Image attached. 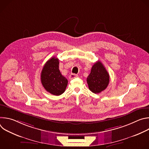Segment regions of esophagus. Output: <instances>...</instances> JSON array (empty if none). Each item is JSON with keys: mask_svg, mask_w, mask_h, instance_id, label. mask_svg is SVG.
I'll list each match as a JSON object with an SVG mask.
<instances>
[{"mask_svg": "<svg viewBox=\"0 0 149 149\" xmlns=\"http://www.w3.org/2000/svg\"><path fill=\"white\" fill-rule=\"evenodd\" d=\"M78 77V75L77 74H71L70 77H69V79H72L76 77Z\"/></svg>", "mask_w": 149, "mask_h": 149, "instance_id": "34e87169", "label": "esophagus"}]
</instances>
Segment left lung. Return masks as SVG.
I'll return each instance as SVG.
<instances>
[{"instance_id": "1", "label": "left lung", "mask_w": 149, "mask_h": 149, "mask_svg": "<svg viewBox=\"0 0 149 149\" xmlns=\"http://www.w3.org/2000/svg\"><path fill=\"white\" fill-rule=\"evenodd\" d=\"M110 81V75L100 61L96 62L92 67L87 82L90 91L98 94L105 90Z\"/></svg>"}]
</instances>
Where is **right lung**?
<instances>
[{"mask_svg": "<svg viewBox=\"0 0 149 149\" xmlns=\"http://www.w3.org/2000/svg\"><path fill=\"white\" fill-rule=\"evenodd\" d=\"M59 59L52 57L44 65L40 75L42 86L45 90L54 95L64 93L68 85L67 79L59 70Z\"/></svg>", "mask_w": 149, "mask_h": 149, "instance_id": "obj_1", "label": "right lung"}]
</instances>
